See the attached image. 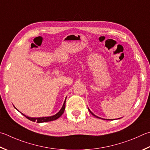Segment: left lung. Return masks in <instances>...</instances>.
Wrapping results in <instances>:
<instances>
[{
    "label": "left lung",
    "instance_id": "obj_1",
    "mask_svg": "<svg viewBox=\"0 0 150 150\" xmlns=\"http://www.w3.org/2000/svg\"><path fill=\"white\" fill-rule=\"evenodd\" d=\"M88 110H89V111H90V112H91V113L92 114V115H93L94 116H95V117H97V118H100V117H97L96 115H94V114L93 113H92V112H91V110H89V109H88Z\"/></svg>",
    "mask_w": 150,
    "mask_h": 150
}]
</instances>
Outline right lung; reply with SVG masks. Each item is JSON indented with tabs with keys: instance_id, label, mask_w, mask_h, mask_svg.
Returning <instances> with one entry per match:
<instances>
[{
	"instance_id": "1",
	"label": "right lung",
	"mask_w": 150,
	"mask_h": 150,
	"mask_svg": "<svg viewBox=\"0 0 150 150\" xmlns=\"http://www.w3.org/2000/svg\"><path fill=\"white\" fill-rule=\"evenodd\" d=\"M65 108H66V100H65V102L64 103V105H63V106H62V109L60 110V111H59L58 113H56V115H54L53 116L47 117L33 118V117H29L26 116L25 115H23V113H21V114H23V115L25 116L27 119H28L29 120L31 121H33V122L37 121V122H45L54 121V120H56V119H58L59 117H60L62 115V114L64 113V110H65Z\"/></svg>"
}]
</instances>
